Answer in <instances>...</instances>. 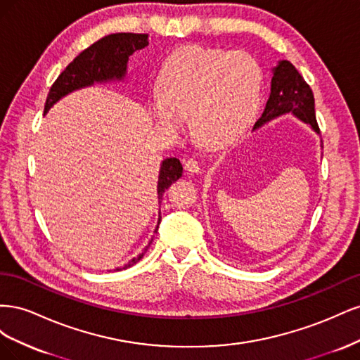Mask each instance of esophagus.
<instances>
[{"mask_svg":"<svg viewBox=\"0 0 360 360\" xmlns=\"http://www.w3.org/2000/svg\"><path fill=\"white\" fill-rule=\"evenodd\" d=\"M184 169H186V171H188V172H191V174H197V172H200V171H201V167H200L198 160H195V159H188L186 162H184Z\"/></svg>","mask_w":360,"mask_h":360,"instance_id":"esophagus-1","label":"esophagus"}]
</instances>
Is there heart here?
Wrapping results in <instances>:
<instances>
[{
    "instance_id": "heart-1",
    "label": "heart",
    "mask_w": 360,
    "mask_h": 360,
    "mask_svg": "<svg viewBox=\"0 0 360 360\" xmlns=\"http://www.w3.org/2000/svg\"><path fill=\"white\" fill-rule=\"evenodd\" d=\"M263 81V69L248 52L183 46L162 64L150 115L169 135L180 134L189 117L204 147L224 148L254 122Z\"/></svg>"
}]
</instances>
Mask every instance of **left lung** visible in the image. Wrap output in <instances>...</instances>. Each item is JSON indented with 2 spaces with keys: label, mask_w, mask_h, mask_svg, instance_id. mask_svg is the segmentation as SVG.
Instances as JSON below:
<instances>
[{
  "label": "left lung",
  "mask_w": 360,
  "mask_h": 360,
  "mask_svg": "<svg viewBox=\"0 0 360 360\" xmlns=\"http://www.w3.org/2000/svg\"><path fill=\"white\" fill-rule=\"evenodd\" d=\"M270 96L266 103L264 112L261 114L252 130L263 127L282 115L291 114L300 122L307 123L315 134H320V129L315 118L314 94L311 86L304 82L297 69L287 60L278 63V66L271 70ZM323 147V141H321Z\"/></svg>",
  "instance_id": "1"
}]
</instances>
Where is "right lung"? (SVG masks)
I'll list each match as a JSON object with an SVG mask.
<instances>
[{"label":"right lung","instance_id":"add662e5","mask_svg":"<svg viewBox=\"0 0 360 360\" xmlns=\"http://www.w3.org/2000/svg\"><path fill=\"white\" fill-rule=\"evenodd\" d=\"M148 45V34H135V32H115V34L105 36L101 40L93 43L91 46L82 51L69 66L61 72L57 81L52 84L48 99L45 103V114L51 108L56 105L64 96H68L76 90L91 86L94 84H106L115 81H124L127 75V63L129 57L135 51L143 49ZM183 174V167L177 158H169L162 160L159 169V180H158V201L160 204L162 195L174 181H177ZM160 224V210L159 219L155 228ZM153 240V238H151ZM151 243V242H150ZM148 243V246H150ZM144 252H141L138 257L132 258L123 267H117L114 271L127 269L136 264L138 261L144 257Z\"/></svg>","mask_w":360,"mask_h":360}]
</instances>
